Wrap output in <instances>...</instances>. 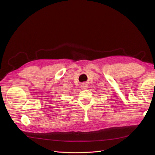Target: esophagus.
<instances>
[{
  "instance_id": "obj_1",
  "label": "esophagus",
  "mask_w": 155,
  "mask_h": 155,
  "mask_svg": "<svg viewBox=\"0 0 155 155\" xmlns=\"http://www.w3.org/2000/svg\"><path fill=\"white\" fill-rule=\"evenodd\" d=\"M81 88L82 89V90H85V89H87V84H82L81 85Z\"/></svg>"
}]
</instances>
